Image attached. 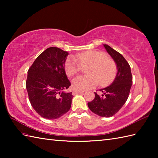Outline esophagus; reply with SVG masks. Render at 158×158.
<instances>
[{"instance_id": "obj_1", "label": "esophagus", "mask_w": 158, "mask_h": 158, "mask_svg": "<svg viewBox=\"0 0 158 158\" xmlns=\"http://www.w3.org/2000/svg\"><path fill=\"white\" fill-rule=\"evenodd\" d=\"M83 93V91H77V90H73L72 94L73 95H76V94H82Z\"/></svg>"}]
</instances>
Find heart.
I'll return each mask as SVG.
<instances>
[{
    "mask_svg": "<svg viewBox=\"0 0 158 158\" xmlns=\"http://www.w3.org/2000/svg\"><path fill=\"white\" fill-rule=\"evenodd\" d=\"M79 64L72 58H66L64 63V70L68 77H73L85 67L87 75H81L73 80V88L77 91H84L98 85L106 86L115 79L117 67L115 62L106 56L105 53L96 50H88L74 56Z\"/></svg>",
    "mask_w": 158,
    "mask_h": 158,
    "instance_id": "heart-1",
    "label": "heart"
}]
</instances>
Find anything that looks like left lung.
I'll return each mask as SVG.
<instances>
[{"mask_svg":"<svg viewBox=\"0 0 158 158\" xmlns=\"http://www.w3.org/2000/svg\"><path fill=\"white\" fill-rule=\"evenodd\" d=\"M104 47L115 62L118 70L112 84L99 89L102 92V96L94 92V99L88 105L96 115L110 117L115 115L126 102L132 84V76L129 64L123 56L109 45H104Z\"/></svg>","mask_w":158,"mask_h":158,"instance_id":"left-lung-1","label":"left lung"}]
</instances>
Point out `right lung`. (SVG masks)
<instances>
[{
    "mask_svg": "<svg viewBox=\"0 0 158 158\" xmlns=\"http://www.w3.org/2000/svg\"><path fill=\"white\" fill-rule=\"evenodd\" d=\"M68 54L60 48H49L28 69L26 87L30 102L43 118L58 119L71 106L72 92H63L71 85L64 70Z\"/></svg>",
    "mask_w": 158,
    "mask_h": 158,
    "instance_id": "1",
    "label": "right lung"
}]
</instances>
